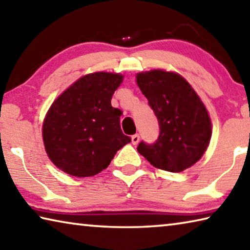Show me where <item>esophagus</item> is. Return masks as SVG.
<instances>
[{"instance_id":"obj_1","label":"esophagus","mask_w":250,"mask_h":250,"mask_svg":"<svg viewBox=\"0 0 250 250\" xmlns=\"http://www.w3.org/2000/svg\"><path fill=\"white\" fill-rule=\"evenodd\" d=\"M138 142H140V135L138 134H135L132 136V143L133 145H137Z\"/></svg>"}]
</instances>
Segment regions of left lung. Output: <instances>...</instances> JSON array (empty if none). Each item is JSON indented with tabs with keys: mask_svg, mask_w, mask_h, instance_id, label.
<instances>
[{
	"mask_svg": "<svg viewBox=\"0 0 250 250\" xmlns=\"http://www.w3.org/2000/svg\"><path fill=\"white\" fill-rule=\"evenodd\" d=\"M136 83L148 100L159 124L156 143H140L138 153L154 167L171 173L189 168L209 146L211 121L205 104L176 72L150 69L136 74Z\"/></svg>",
	"mask_w": 250,
	"mask_h": 250,
	"instance_id": "left-lung-1",
	"label": "left lung"
}]
</instances>
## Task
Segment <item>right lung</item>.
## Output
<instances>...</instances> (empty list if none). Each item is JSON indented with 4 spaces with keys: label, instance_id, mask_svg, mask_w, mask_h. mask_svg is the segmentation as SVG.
Instances as JSON below:
<instances>
[{
    "label": "right lung",
    "instance_id": "add662e5",
    "mask_svg": "<svg viewBox=\"0 0 250 250\" xmlns=\"http://www.w3.org/2000/svg\"><path fill=\"white\" fill-rule=\"evenodd\" d=\"M120 73L95 72L80 77L59 95L43 121L48 158L75 177H89L107 168L130 138L120 125L122 112L110 100L123 83Z\"/></svg>",
    "mask_w": 250,
    "mask_h": 250
}]
</instances>
